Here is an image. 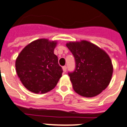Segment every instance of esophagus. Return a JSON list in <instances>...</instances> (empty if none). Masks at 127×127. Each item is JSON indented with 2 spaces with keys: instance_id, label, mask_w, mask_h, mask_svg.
I'll use <instances>...</instances> for the list:
<instances>
[{
  "instance_id": "1",
  "label": "esophagus",
  "mask_w": 127,
  "mask_h": 127,
  "mask_svg": "<svg viewBox=\"0 0 127 127\" xmlns=\"http://www.w3.org/2000/svg\"><path fill=\"white\" fill-rule=\"evenodd\" d=\"M62 69H63V71H64V72H66V71H67V67H66L65 65L63 66Z\"/></svg>"
}]
</instances>
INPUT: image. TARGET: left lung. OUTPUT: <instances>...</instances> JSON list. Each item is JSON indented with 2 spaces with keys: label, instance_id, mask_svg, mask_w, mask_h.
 <instances>
[{
  "label": "left lung",
  "instance_id": "obj_1",
  "mask_svg": "<svg viewBox=\"0 0 127 127\" xmlns=\"http://www.w3.org/2000/svg\"><path fill=\"white\" fill-rule=\"evenodd\" d=\"M66 46L75 60V69L69 72L73 90L81 96L95 97L110 82L113 66L109 56L99 47L87 41L69 42Z\"/></svg>",
  "mask_w": 127,
  "mask_h": 127
}]
</instances>
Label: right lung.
Masks as SVG:
<instances>
[{
    "label": "right lung",
    "instance_id": "add662e5",
    "mask_svg": "<svg viewBox=\"0 0 127 127\" xmlns=\"http://www.w3.org/2000/svg\"><path fill=\"white\" fill-rule=\"evenodd\" d=\"M56 41L47 39L33 41L24 48L15 61V67L24 86L35 94H45L54 89L63 70L54 54Z\"/></svg>",
    "mask_w": 127,
    "mask_h": 127
}]
</instances>
